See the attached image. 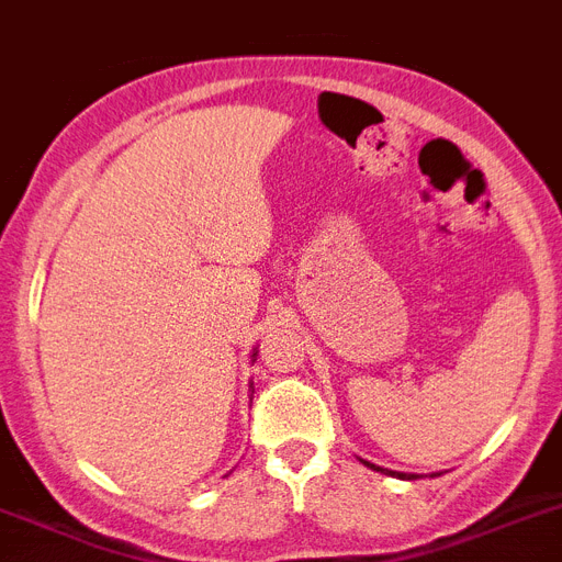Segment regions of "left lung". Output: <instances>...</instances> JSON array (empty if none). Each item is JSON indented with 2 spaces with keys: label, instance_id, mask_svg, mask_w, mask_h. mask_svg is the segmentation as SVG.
Returning <instances> with one entry per match:
<instances>
[{
  "label": "left lung",
  "instance_id": "8db88e82",
  "mask_svg": "<svg viewBox=\"0 0 562 562\" xmlns=\"http://www.w3.org/2000/svg\"><path fill=\"white\" fill-rule=\"evenodd\" d=\"M362 463L369 465V469H374V471H383V474H394V477H400V480H414L412 474H403V471H389V469H380V465L369 463V460H362Z\"/></svg>",
  "mask_w": 562,
  "mask_h": 562
}]
</instances>
